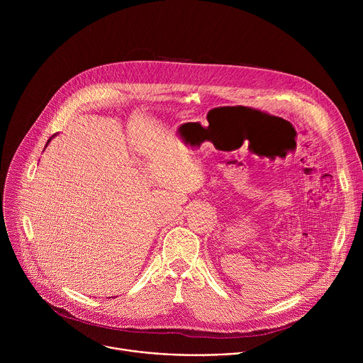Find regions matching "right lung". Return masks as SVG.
<instances>
[{"instance_id":"right-lung-1","label":"right lung","mask_w":363,"mask_h":363,"mask_svg":"<svg viewBox=\"0 0 363 363\" xmlns=\"http://www.w3.org/2000/svg\"><path fill=\"white\" fill-rule=\"evenodd\" d=\"M56 135H57V133H56ZM56 135H53V136H51V138H50V139H48V140H47V143H45V146H47V145H48V143H50V140H51V139H53V138H55V136H56Z\"/></svg>"}]
</instances>
